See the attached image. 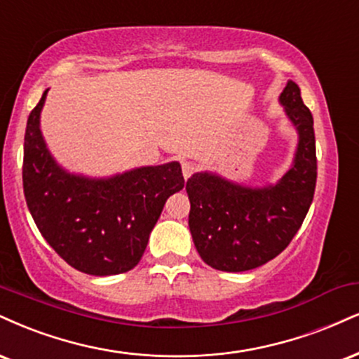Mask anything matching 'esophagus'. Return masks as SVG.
<instances>
[{
  "label": "esophagus",
  "instance_id": "esophagus-1",
  "mask_svg": "<svg viewBox=\"0 0 359 359\" xmlns=\"http://www.w3.org/2000/svg\"><path fill=\"white\" fill-rule=\"evenodd\" d=\"M196 170H197V163L196 162H191V161L182 162V174H184L185 179H189V177H191Z\"/></svg>",
  "mask_w": 359,
  "mask_h": 359
}]
</instances>
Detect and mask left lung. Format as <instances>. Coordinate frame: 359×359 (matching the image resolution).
I'll list each match as a JSON object with an SVG mask.
<instances>
[{
	"mask_svg": "<svg viewBox=\"0 0 359 359\" xmlns=\"http://www.w3.org/2000/svg\"><path fill=\"white\" fill-rule=\"evenodd\" d=\"M279 100L296 125L299 144L294 163L278 184L250 189L204 172L185 185L194 244L214 269L241 273L279 256L313 202L318 177L313 115L294 81H287Z\"/></svg>",
	"mask_w": 359,
	"mask_h": 359,
	"instance_id": "8db88e82",
	"label": "left lung"
}]
</instances>
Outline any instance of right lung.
<instances>
[{"instance_id":"add662e5","label":"right lung","mask_w":359,"mask_h":359,"mask_svg":"<svg viewBox=\"0 0 359 359\" xmlns=\"http://www.w3.org/2000/svg\"><path fill=\"white\" fill-rule=\"evenodd\" d=\"M41 100L25 132L23 191L38 231L63 261L92 276L138 264L163 204L182 191L179 162L140 167L111 179L72 175L56 165L40 132Z\"/></svg>"}]
</instances>
